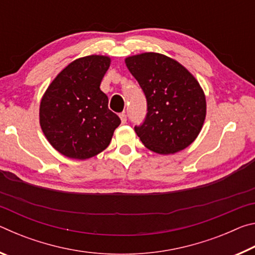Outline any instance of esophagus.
I'll return each instance as SVG.
<instances>
[{
  "instance_id": "34e87169",
  "label": "esophagus",
  "mask_w": 255,
  "mask_h": 255,
  "mask_svg": "<svg viewBox=\"0 0 255 255\" xmlns=\"http://www.w3.org/2000/svg\"><path fill=\"white\" fill-rule=\"evenodd\" d=\"M119 117H120V120H122L123 124H126V122H127V116H126V114H125V112H122V114L119 115Z\"/></svg>"
}]
</instances>
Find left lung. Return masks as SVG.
Wrapping results in <instances>:
<instances>
[{
  "mask_svg": "<svg viewBox=\"0 0 255 255\" xmlns=\"http://www.w3.org/2000/svg\"><path fill=\"white\" fill-rule=\"evenodd\" d=\"M147 101V114L135 126L141 143L152 152L167 155L193 143L206 118V97L199 82L179 62L158 53L125 59Z\"/></svg>",
  "mask_w": 255,
  "mask_h": 255,
  "instance_id": "8db88e82",
  "label": "left lung"
}]
</instances>
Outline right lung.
<instances>
[{
    "instance_id": "1",
    "label": "right lung",
    "mask_w": 255,
    "mask_h": 255,
    "mask_svg": "<svg viewBox=\"0 0 255 255\" xmlns=\"http://www.w3.org/2000/svg\"><path fill=\"white\" fill-rule=\"evenodd\" d=\"M110 57L75 59L49 84L40 101L39 122L53 147L64 156L86 159L109 146L120 118L100 90Z\"/></svg>"
}]
</instances>
